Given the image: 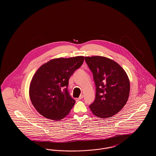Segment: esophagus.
I'll use <instances>...</instances> for the list:
<instances>
[{
    "label": "esophagus",
    "instance_id": "esophagus-1",
    "mask_svg": "<svg viewBox=\"0 0 156 156\" xmlns=\"http://www.w3.org/2000/svg\"><path fill=\"white\" fill-rule=\"evenodd\" d=\"M83 95H81L80 96V97L78 98V99H79V100H81V99H83Z\"/></svg>",
    "mask_w": 156,
    "mask_h": 156
}]
</instances>
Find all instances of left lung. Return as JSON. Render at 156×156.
Masks as SVG:
<instances>
[{"instance_id": "1", "label": "left lung", "mask_w": 156, "mask_h": 156, "mask_svg": "<svg viewBox=\"0 0 156 156\" xmlns=\"http://www.w3.org/2000/svg\"><path fill=\"white\" fill-rule=\"evenodd\" d=\"M85 60L93 73L97 87L95 99L89 108L98 118H111L121 111L128 100L129 77L119 64L107 57H85Z\"/></svg>"}]
</instances>
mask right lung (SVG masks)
<instances>
[{
    "mask_svg": "<svg viewBox=\"0 0 156 156\" xmlns=\"http://www.w3.org/2000/svg\"><path fill=\"white\" fill-rule=\"evenodd\" d=\"M83 60V56L55 58L37 69L30 82L29 96L40 115L55 121L68 115L75 101L65 87H68L70 76L81 66Z\"/></svg>",
    "mask_w": 156,
    "mask_h": 156,
    "instance_id": "1",
    "label": "right lung"
}]
</instances>
